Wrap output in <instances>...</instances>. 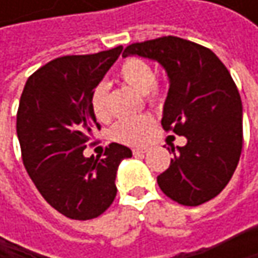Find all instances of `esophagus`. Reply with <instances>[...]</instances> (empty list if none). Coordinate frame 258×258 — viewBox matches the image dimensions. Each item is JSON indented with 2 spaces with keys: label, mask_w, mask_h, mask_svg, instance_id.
<instances>
[{
  "label": "esophagus",
  "mask_w": 258,
  "mask_h": 258,
  "mask_svg": "<svg viewBox=\"0 0 258 258\" xmlns=\"http://www.w3.org/2000/svg\"><path fill=\"white\" fill-rule=\"evenodd\" d=\"M146 152H148V151H146L145 148H134V149H133V154H134L136 157H142V155H145Z\"/></svg>",
  "instance_id": "esophagus-1"
}]
</instances>
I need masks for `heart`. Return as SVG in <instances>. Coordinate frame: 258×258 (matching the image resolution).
Here are the masks:
<instances>
[{"label":"heart","mask_w":258,"mask_h":258,"mask_svg":"<svg viewBox=\"0 0 258 258\" xmlns=\"http://www.w3.org/2000/svg\"><path fill=\"white\" fill-rule=\"evenodd\" d=\"M119 78L130 88L136 89L137 92H142L148 100L152 101L157 98L158 91L155 88V73L154 69L146 61L139 58L127 59L119 69ZM107 92H109L107 85L100 83L95 86L91 95V109L95 118L100 121H106L110 115L109 104H107ZM152 130H154V119L148 115H140L136 118L119 121L112 128V137L121 143L137 146V145H143L148 140Z\"/></svg>","instance_id":"b5f03b06"}]
</instances>
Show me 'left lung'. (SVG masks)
Here are the masks:
<instances>
[{"label": "left lung", "instance_id": "obj_1", "mask_svg": "<svg viewBox=\"0 0 258 258\" xmlns=\"http://www.w3.org/2000/svg\"><path fill=\"white\" fill-rule=\"evenodd\" d=\"M158 62L169 79L161 125L186 139L157 182L185 206L218 196L242 151V101L232 76L209 49L178 37L134 43L122 53Z\"/></svg>", "mask_w": 258, "mask_h": 258}]
</instances>
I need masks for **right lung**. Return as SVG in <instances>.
I'll list each match as a JSON object with an SVG mask.
<instances>
[{
  "instance_id": "obj_1",
  "label": "right lung",
  "mask_w": 258,
  "mask_h": 258,
  "mask_svg": "<svg viewBox=\"0 0 258 258\" xmlns=\"http://www.w3.org/2000/svg\"><path fill=\"white\" fill-rule=\"evenodd\" d=\"M122 52L56 58L26 80L16 131L26 172L44 200L72 220L101 215L115 200L116 172L131 149L112 143L103 158L83 149L98 128L91 95Z\"/></svg>"
}]
</instances>
